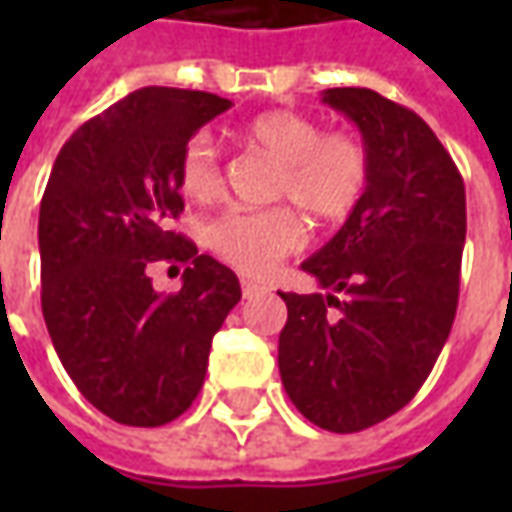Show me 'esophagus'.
Here are the masks:
<instances>
[{"mask_svg": "<svg viewBox=\"0 0 512 512\" xmlns=\"http://www.w3.org/2000/svg\"><path fill=\"white\" fill-rule=\"evenodd\" d=\"M266 285H260V282H252V279H241V293H244V299H252V296H260V293H266Z\"/></svg>", "mask_w": 512, "mask_h": 512, "instance_id": "1", "label": "esophagus"}]
</instances>
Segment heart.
I'll return each mask as SVG.
<instances>
[{
	"label": "heart",
	"instance_id": "b5f03b06",
	"mask_svg": "<svg viewBox=\"0 0 512 512\" xmlns=\"http://www.w3.org/2000/svg\"><path fill=\"white\" fill-rule=\"evenodd\" d=\"M244 139L279 164L274 194L290 200L318 224L351 216L370 178L365 142L351 131H323L310 117L274 109L249 120ZM180 191L194 202H213L224 189L219 150L211 134H194L178 164ZM205 241L224 263L244 274H268L282 257L299 252L304 224L290 208L227 211L213 219Z\"/></svg>",
	"mask_w": 512,
	"mask_h": 512
}]
</instances>
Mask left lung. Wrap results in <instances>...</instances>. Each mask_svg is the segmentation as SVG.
Masks as SVG:
<instances>
[{
    "instance_id": "1",
    "label": "left lung",
    "mask_w": 512,
    "mask_h": 512,
    "mask_svg": "<svg viewBox=\"0 0 512 512\" xmlns=\"http://www.w3.org/2000/svg\"><path fill=\"white\" fill-rule=\"evenodd\" d=\"M323 104L356 123L370 178L340 233L301 263L329 293H279L288 304L279 376L312 425L356 433L417 395L450 337L466 191L411 109L367 87L326 90Z\"/></svg>"
}]
</instances>
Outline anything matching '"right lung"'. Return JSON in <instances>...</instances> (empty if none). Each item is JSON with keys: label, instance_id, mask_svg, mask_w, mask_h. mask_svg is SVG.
Wrapping results in <instances>:
<instances>
[{"label": "right lung", "instance_id": "obj_1", "mask_svg": "<svg viewBox=\"0 0 512 512\" xmlns=\"http://www.w3.org/2000/svg\"><path fill=\"white\" fill-rule=\"evenodd\" d=\"M200 90L142 87L73 131L40 200V304L79 392L120 425L158 428L200 395L213 334L238 277L169 222L183 211L180 153L230 109ZM156 259L187 266L178 294L152 288Z\"/></svg>", "mask_w": 512, "mask_h": 512}]
</instances>
